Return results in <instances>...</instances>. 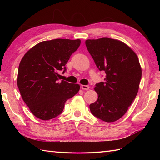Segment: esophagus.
I'll return each instance as SVG.
<instances>
[{"instance_id": "34e87169", "label": "esophagus", "mask_w": 160, "mask_h": 160, "mask_svg": "<svg viewBox=\"0 0 160 160\" xmlns=\"http://www.w3.org/2000/svg\"><path fill=\"white\" fill-rule=\"evenodd\" d=\"M81 88H82L83 90H88L89 88H90V87H89L88 85H81Z\"/></svg>"}]
</instances>
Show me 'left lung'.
Instances as JSON below:
<instances>
[{"label":"left lung","mask_w":160,"mask_h":160,"mask_svg":"<svg viewBox=\"0 0 160 160\" xmlns=\"http://www.w3.org/2000/svg\"><path fill=\"white\" fill-rule=\"evenodd\" d=\"M85 44L97 67L106 72L104 82L94 88L98 99L90 105V111L105 122H114L126 113L138 92L142 76L138 57L118 39H88Z\"/></svg>","instance_id":"8db88e82"}]
</instances>
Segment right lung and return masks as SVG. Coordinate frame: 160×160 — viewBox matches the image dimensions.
I'll return each mask as SVG.
<instances>
[{"label": "right lung", "instance_id": "1", "mask_svg": "<svg viewBox=\"0 0 160 160\" xmlns=\"http://www.w3.org/2000/svg\"><path fill=\"white\" fill-rule=\"evenodd\" d=\"M80 39H56L34 46L19 65L17 83L22 98L30 112L42 120L61 114L65 103L80 90L78 84L60 80L59 70H66L70 56Z\"/></svg>", "mask_w": 160, "mask_h": 160}]
</instances>
